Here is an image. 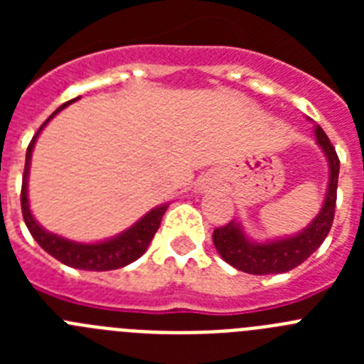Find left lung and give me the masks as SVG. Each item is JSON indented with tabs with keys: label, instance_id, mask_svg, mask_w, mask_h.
Masks as SVG:
<instances>
[{
	"label": "left lung",
	"instance_id": "8db88e82",
	"mask_svg": "<svg viewBox=\"0 0 364 364\" xmlns=\"http://www.w3.org/2000/svg\"><path fill=\"white\" fill-rule=\"evenodd\" d=\"M315 138H317L321 149L326 154L328 166H330L326 197H324V204L319 215L301 233L264 244L253 242V240L247 239L240 224L233 220L226 226L217 228L213 231V244L228 264L240 269V272L252 273V275L290 272V269L302 264L326 239V235L330 233V228L333 224V213H336L339 156H337L332 142L328 140L326 133L321 129L319 125L315 127Z\"/></svg>",
	"mask_w": 364,
	"mask_h": 364
}]
</instances>
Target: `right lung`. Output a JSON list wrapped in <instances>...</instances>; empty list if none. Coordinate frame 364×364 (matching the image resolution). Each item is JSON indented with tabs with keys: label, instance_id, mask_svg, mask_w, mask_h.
Here are the masks:
<instances>
[{
	"label": "right lung",
	"instance_id": "right-lung-1",
	"mask_svg": "<svg viewBox=\"0 0 364 364\" xmlns=\"http://www.w3.org/2000/svg\"><path fill=\"white\" fill-rule=\"evenodd\" d=\"M78 98L70 100L67 104L60 105L56 111L50 114L47 120L43 122L38 133L34 134V138L31 140L27 147V156H25V171H23V184H21V213H23V220L27 224L28 231L34 237L38 244L43 247L45 252L53 255L54 259H58L60 262H63L65 266L78 269H87V272H109V269H118L124 268V266L131 264L140 255H144L149 246V242L153 240L154 233L159 231L160 222H162L164 213L167 210V204L160 205V208H154L149 213L144 215L136 224L125 230L124 233L117 235L114 239L104 240V242L96 244H82V242H73V240H67L60 235H54L50 231H45L43 228L34 220L31 210H28V197H27V182H28V167H31V156L32 149H34V144H36L38 134L41 133L45 125L49 124L50 118L54 114L62 111L63 107H67L69 104L76 102Z\"/></svg>",
	"mask_w": 364,
	"mask_h": 364
}]
</instances>
